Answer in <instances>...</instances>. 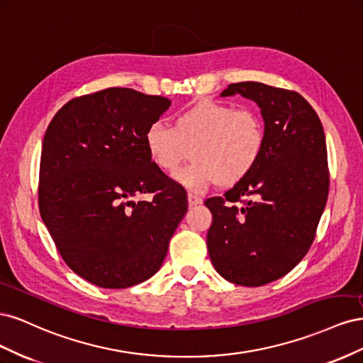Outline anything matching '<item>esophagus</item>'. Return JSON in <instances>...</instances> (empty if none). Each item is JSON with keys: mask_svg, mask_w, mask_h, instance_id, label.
<instances>
[{"mask_svg": "<svg viewBox=\"0 0 363 363\" xmlns=\"http://www.w3.org/2000/svg\"><path fill=\"white\" fill-rule=\"evenodd\" d=\"M188 201H189V206L192 207V206L201 204L203 199H201V196H199V195H195V194H188Z\"/></svg>", "mask_w": 363, "mask_h": 363, "instance_id": "esophagus-1", "label": "esophagus"}]
</instances>
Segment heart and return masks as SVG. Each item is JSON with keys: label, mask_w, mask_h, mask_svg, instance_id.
<instances>
[{"label": "heart", "mask_w": 363, "mask_h": 363, "mask_svg": "<svg viewBox=\"0 0 363 363\" xmlns=\"http://www.w3.org/2000/svg\"><path fill=\"white\" fill-rule=\"evenodd\" d=\"M144 142L150 160L167 174L177 171L192 148L194 163L175 174V180L192 192H204L247 177L265 148L267 131L251 108L204 100L175 116L174 127L152 121Z\"/></svg>", "instance_id": "b5f03b06"}]
</instances>
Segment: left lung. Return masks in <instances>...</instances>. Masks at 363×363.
<instances>
[{"label": "left lung", "instance_id": "1", "mask_svg": "<svg viewBox=\"0 0 363 363\" xmlns=\"http://www.w3.org/2000/svg\"><path fill=\"white\" fill-rule=\"evenodd\" d=\"M235 94L260 107L267 142L247 177L204 201L213 218L207 248L225 280L256 288L286 276L307 255L330 174L323 124L298 92L242 82L221 95Z\"/></svg>", "mask_w": 363, "mask_h": 363}]
</instances>
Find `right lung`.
Masks as SVG:
<instances>
[{"label":"right lung","instance_id":"1","mask_svg":"<svg viewBox=\"0 0 363 363\" xmlns=\"http://www.w3.org/2000/svg\"><path fill=\"white\" fill-rule=\"evenodd\" d=\"M168 98L128 87L75 96L42 142L39 211L65 263L100 288L125 289L159 271L188 211L182 184L148 157L145 130ZM151 193L148 202H135Z\"/></svg>","mask_w":363,"mask_h":363}]
</instances>
